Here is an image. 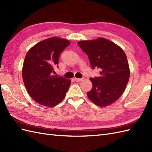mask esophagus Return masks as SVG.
<instances>
[{
	"mask_svg": "<svg viewBox=\"0 0 152 152\" xmlns=\"http://www.w3.org/2000/svg\"><path fill=\"white\" fill-rule=\"evenodd\" d=\"M83 78H84L83 77H82V78H74V80H75L76 82H80V81H82V80H83Z\"/></svg>",
	"mask_w": 152,
	"mask_h": 152,
	"instance_id": "1",
	"label": "esophagus"
}]
</instances>
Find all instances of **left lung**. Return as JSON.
<instances>
[{
	"mask_svg": "<svg viewBox=\"0 0 152 152\" xmlns=\"http://www.w3.org/2000/svg\"><path fill=\"white\" fill-rule=\"evenodd\" d=\"M93 69H100L99 76L91 78L93 88L87 95L96 105L104 107L115 102L124 93L130 76L126 55L121 48L103 38L80 41Z\"/></svg>",
	"mask_w": 152,
	"mask_h": 152,
	"instance_id": "1",
	"label": "left lung"
}]
</instances>
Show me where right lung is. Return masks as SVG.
I'll return each mask as SVG.
<instances>
[{
	"instance_id": "1",
	"label": "right lung",
	"mask_w": 152,
	"mask_h": 152,
	"mask_svg": "<svg viewBox=\"0 0 152 152\" xmlns=\"http://www.w3.org/2000/svg\"><path fill=\"white\" fill-rule=\"evenodd\" d=\"M70 44L63 38H50L34 45L25 56L23 80L28 93L38 104L53 107L65 96L70 80L53 73L61 53Z\"/></svg>"
}]
</instances>
